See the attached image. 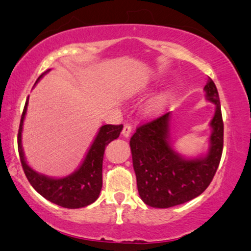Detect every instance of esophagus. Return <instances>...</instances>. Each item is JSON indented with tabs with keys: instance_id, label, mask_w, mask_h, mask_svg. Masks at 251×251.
<instances>
[{
	"instance_id": "esophagus-1",
	"label": "esophagus",
	"mask_w": 251,
	"mask_h": 251,
	"mask_svg": "<svg viewBox=\"0 0 251 251\" xmlns=\"http://www.w3.org/2000/svg\"><path fill=\"white\" fill-rule=\"evenodd\" d=\"M131 125H129V123H126L125 126H123L122 129V135L123 137H126V138H128L130 136V133H131Z\"/></svg>"
}]
</instances>
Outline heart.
Here are the masks:
<instances>
[{"instance_id": "obj_1", "label": "heart", "mask_w": 251, "mask_h": 251, "mask_svg": "<svg viewBox=\"0 0 251 251\" xmlns=\"http://www.w3.org/2000/svg\"><path fill=\"white\" fill-rule=\"evenodd\" d=\"M166 99H167L166 95H162V96H160V97H157L155 100L151 104V109H152V111H156V109H159L161 106L166 102Z\"/></svg>"}]
</instances>
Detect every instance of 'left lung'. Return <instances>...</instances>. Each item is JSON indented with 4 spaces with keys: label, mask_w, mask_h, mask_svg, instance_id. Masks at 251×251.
I'll return each mask as SVG.
<instances>
[{
    "label": "left lung",
    "mask_w": 251,
    "mask_h": 251,
    "mask_svg": "<svg viewBox=\"0 0 251 251\" xmlns=\"http://www.w3.org/2000/svg\"><path fill=\"white\" fill-rule=\"evenodd\" d=\"M209 101L216 105L207 155L184 159L173 150L169 125L171 113L137 128L130 139L137 187L142 200L154 208H170L203 193L218 169L224 143L221 101L214 81L204 87Z\"/></svg>",
    "instance_id": "left-lung-1"
}]
</instances>
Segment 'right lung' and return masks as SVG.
<instances>
[{"label": "right lung", "instance_id": "1", "mask_svg": "<svg viewBox=\"0 0 251 251\" xmlns=\"http://www.w3.org/2000/svg\"><path fill=\"white\" fill-rule=\"evenodd\" d=\"M43 75L44 73L37 78V81ZM27 105H28V99H27L25 107H24L22 120H20L18 131V152L24 173H25L30 185L43 198H46L47 200H49L54 204L60 205V207L76 209L91 204L92 202L97 200L99 193L101 191L102 159H104L106 146L112 140L118 138L123 126H102L99 129V132L96 136L94 143L89 149L87 156H85L80 168L67 177L50 178L34 171L27 164L25 156H24L22 147V130L24 119H25L26 115Z\"/></svg>", "mask_w": 251, "mask_h": 251}]
</instances>
